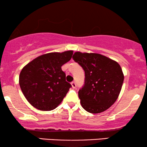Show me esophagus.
<instances>
[{"mask_svg": "<svg viewBox=\"0 0 147 147\" xmlns=\"http://www.w3.org/2000/svg\"><path fill=\"white\" fill-rule=\"evenodd\" d=\"M71 86H72V88H76V84L75 82H72L71 83Z\"/></svg>", "mask_w": 147, "mask_h": 147, "instance_id": "obj_1", "label": "esophagus"}]
</instances>
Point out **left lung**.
<instances>
[{
  "label": "left lung",
  "mask_w": 147,
  "mask_h": 147,
  "mask_svg": "<svg viewBox=\"0 0 147 147\" xmlns=\"http://www.w3.org/2000/svg\"><path fill=\"white\" fill-rule=\"evenodd\" d=\"M73 59L85 71V84L78 92L82 107L92 114L108 109L118 99L124 82L119 63L95 53L76 51Z\"/></svg>",
  "instance_id": "8db88e82"
}]
</instances>
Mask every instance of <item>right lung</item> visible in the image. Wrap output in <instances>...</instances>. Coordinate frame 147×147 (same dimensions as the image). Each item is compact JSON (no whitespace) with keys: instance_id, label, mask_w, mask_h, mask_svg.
I'll return each instance as SVG.
<instances>
[{"instance_id":"add662e5","label":"right lung","mask_w":147,"mask_h":147,"mask_svg":"<svg viewBox=\"0 0 147 147\" xmlns=\"http://www.w3.org/2000/svg\"><path fill=\"white\" fill-rule=\"evenodd\" d=\"M73 51L43 54L28 63L19 75V85L27 101L43 111L55 109L71 87L61 66L71 59Z\"/></svg>"}]
</instances>
